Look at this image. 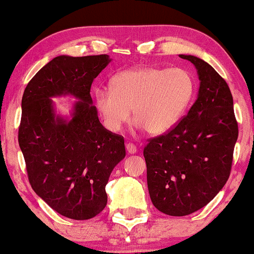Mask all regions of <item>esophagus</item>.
<instances>
[{"instance_id":"esophagus-1","label":"esophagus","mask_w":254,"mask_h":254,"mask_svg":"<svg viewBox=\"0 0 254 254\" xmlns=\"http://www.w3.org/2000/svg\"><path fill=\"white\" fill-rule=\"evenodd\" d=\"M125 147H127V151L129 154H135L136 151H137L136 145L132 144V143H127V145H125Z\"/></svg>"}]
</instances>
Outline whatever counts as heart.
<instances>
[{
  "label": "heart",
  "instance_id": "b5f03b06",
  "mask_svg": "<svg viewBox=\"0 0 254 254\" xmlns=\"http://www.w3.org/2000/svg\"><path fill=\"white\" fill-rule=\"evenodd\" d=\"M193 94L194 80L189 71L144 66L116 75L112 88L98 87L94 101L109 130H121L132 110L137 127L161 135L179 123Z\"/></svg>",
  "mask_w": 254,
  "mask_h": 254
}]
</instances>
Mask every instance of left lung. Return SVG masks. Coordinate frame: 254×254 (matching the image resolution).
Wrapping results in <instances>:
<instances>
[{"label":"left lung","instance_id":"obj_1","mask_svg":"<svg viewBox=\"0 0 254 254\" xmlns=\"http://www.w3.org/2000/svg\"><path fill=\"white\" fill-rule=\"evenodd\" d=\"M179 57L196 68L197 99L176 127L149 139L143 150L151 202L171 216L199 210L222 190L239 133L226 81L200 58Z\"/></svg>","mask_w":254,"mask_h":254}]
</instances>
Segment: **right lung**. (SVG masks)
I'll use <instances>...</instances> for the list:
<instances>
[{
    "label": "right lung",
    "instance_id": "add662e5",
    "mask_svg": "<svg viewBox=\"0 0 254 254\" xmlns=\"http://www.w3.org/2000/svg\"><path fill=\"white\" fill-rule=\"evenodd\" d=\"M112 58L62 55L44 65L26 87L19 145L34 192L63 216L89 220L107 204L113 168L125 157L124 138L99 122L90 98L93 80ZM77 99L69 116L58 115L52 97Z\"/></svg>",
    "mask_w": 254,
    "mask_h": 254
}]
</instances>
